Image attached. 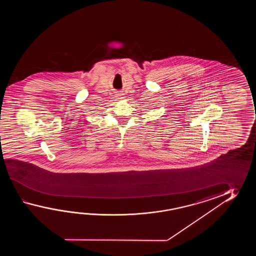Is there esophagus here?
I'll use <instances>...</instances> for the list:
<instances>
[{
  "label": "esophagus",
  "mask_w": 256,
  "mask_h": 256,
  "mask_svg": "<svg viewBox=\"0 0 256 256\" xmlns=\"http://www.w3.org/2000/svg\"><path fill=\"white\" fill-rule=\"evenodd\" d=\"M122 95H124V94H122V93H117V94L115 95V97L118 98V100H120V98H124V97H122Z\"/></svg>",
  "instance_id": "1"
}]
</instances>
